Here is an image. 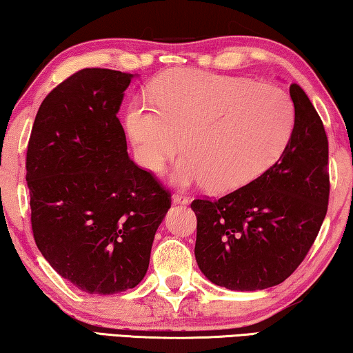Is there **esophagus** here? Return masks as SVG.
I'll return each mask as SVG.
<instances>
[{"label":"esophagus","instance_id":"1","mask_svg":"<svg viewBox=\"0 0 353 353\" xmlns=\"http://www.w3.org/2000/svg\"><path fill=\"white\" fill-rule=\"evenodd\" d=\"M172 200H173V203H175V205H188V203H189V197H188V195L180 194V192L173 194Z\"/></svg>","mask_w":353,"mask_h":353}]
</instances>
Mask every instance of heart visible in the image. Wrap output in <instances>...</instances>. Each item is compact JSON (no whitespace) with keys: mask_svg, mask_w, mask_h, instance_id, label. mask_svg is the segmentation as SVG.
I'll list each match as a JSON object with an SVG mask.
<instances>
[{"mask_svg":"<svg viewBox=\"0 0 353 353\" xmlns=\"http://www.w3.org/2000/svg\"><path fill=\"white\" fill-rule=\"evenodd\" d=\"M295 126L290 96L276 86L243 79L172 70L161 79L154 105L134 104L126 129L135 156L158 172L181 145L178 184L208 183L232 192L263 175L283 156Z\"/></svg>","mask_w":353,"mask_h":353,"instance_id":"obj_1","label":"heart"}]
</instances>
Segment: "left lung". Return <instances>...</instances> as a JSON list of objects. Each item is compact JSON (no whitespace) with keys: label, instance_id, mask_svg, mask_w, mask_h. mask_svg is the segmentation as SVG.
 Masks as SVG:
<instances>
[{"label":"left lung","instance_id":"obj_1","mask_svg":"<svg viewBox=\"0 0 353 353\" xmlns=\"http://www.w3.org/2000/svg\"><path fill=\"white\" fill-rule=\"evenodd\" d=\"M295 126L281 158L257 180L218 200L195 199V260L211 283L262 290L294 273L328 210V139L300 85H290Z\"/></svg>","mask_w":353,"mask_h":353}]
</instances>
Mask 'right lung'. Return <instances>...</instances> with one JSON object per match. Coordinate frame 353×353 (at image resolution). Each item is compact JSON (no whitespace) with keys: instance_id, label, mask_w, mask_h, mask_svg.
<instances>
[{"instance_id":"1","label":"right lung","mask_w":353,"mask_h":353,"mask_svg":"<svg viewBox=\"0 0 353 353\" xmlns=\"http://www.w3.org/2000/svg\"><path fill=\"white\" fill-rule=\"evenodd\" d=\"M132 77L101 68L70 75L42 101L26 151L37 249L88 294H120L143 279L172 203L128 156L117 113Z\"/></svg>"}]
</instances>
